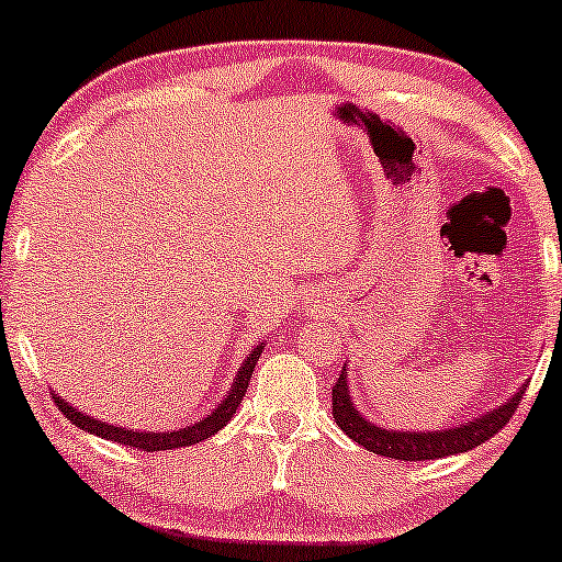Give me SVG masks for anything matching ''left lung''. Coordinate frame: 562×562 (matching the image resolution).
<instances>
[{
  "label": "left lung",
  "instance_id": "1",
  "mask_svg": "<svg viewBox=\"0 0 562 562\" xmlns=\"http://www.w3.org/2000/svg\"><path fill=\"white\" fill-rule=\"evenodd\" d=\"M520 398H524V389L515 393L513 398H507L502 406H496V409L449 430H415V434H412V430H389L364 420L362 412L353 409L351 396H348V378L344 367V370H340V378L335 380L333 385V417L335 423H338V428L367 451L391 457V460L417 462L438 460V457L460 454V451L481 447L483 441H488L494 434H499L502 425H507L513 412L518 409Z\"/></svg>",
  "mask_w": 562,
  "mask_h": 562
}]
</instances>
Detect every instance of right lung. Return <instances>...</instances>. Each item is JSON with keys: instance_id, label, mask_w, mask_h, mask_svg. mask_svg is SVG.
<instances>
[{"instance_id": "right-lung-1", "label": "right lung", "mask_w": 562, "mask_h": 562, "mask_svg": "<svg viewBox=\"0 0 562 562\" xmlns=\"http://www.w3.org/2000/svg\"><path fill=\"white\" fill-rule=\"evenodd\" d=\"M263 351V344L254 346V351L248 353V359H245L240 372H237L235 380H232V389L227 393V398H224L222 404L216 406L211 415H205L203 420L195 423V425H187V428H179L173 430V434H153V430H132V428H115L111 423H102L97 420V417H89L83 415V412L76 409L74 404H68L66 398H60L57 393H53L57 409L63 412V415L68 417L70 423L76 425V428L87 430V434H94L100 438H108V441H115V443H124V447H132V449H139V451H164V449H179V447H192V443L198 441H205V438H211L218 430L224 428L232 420V415H235V409L240 406L245 391H248V383H250V375H254V367L259 362Z\"/></svg>"}]
</instances>
